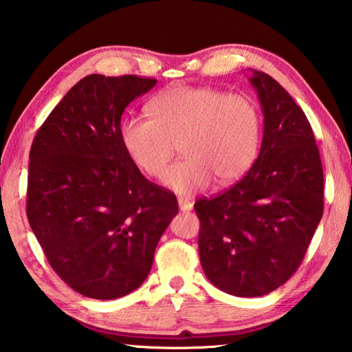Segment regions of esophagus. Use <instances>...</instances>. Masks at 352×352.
I'll list each match as a JSON object with an SVG mask.
<instances>
[{"label":"esophagus","mask_w":352,"mask_h":352,"mask_svg":"<svg viewBox=\"0 0 352 352\" xmlns=\"http://www.w3.org/2000/svg\"><path fill=\"white\" fill-rule=\"evenodd\" d=\"M178 206H180L182 211H190V210H192L194 205H192V201H190V200L180 197V199H178Z\"/></svg>","instance_id":"34e87169"}]
</instances>
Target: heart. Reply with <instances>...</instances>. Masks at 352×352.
Masks as SVG:
<instances>
[{
    "label": "heart",
    "instance_id": "b5f03b06",
    "mask_svg": "<svg viewBox=\"0 0 352 352\" xmlns=\"http://www.w3.org/2000/svg\"><path fill=\"white\" fill-rule=\"evenodd\" d=\"M147 111L151 118L121 122V144L130 162L152 178L163 177L178 144L183 158L164 175L166 186L178 194L205 188L212 178L233 183L254 163L261 119L247 96L178 87L152 99Z\"/></svg>",
    "mask_w": 352,
    "mask_h": 352
}]
</instances>
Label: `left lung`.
Returning <instances> with one entry per match:
<instances>
[{"label":"left lung","mask_w":352,"mask_h":352,"mask_svg":"<svg viewBox=\"0 0 352 352\" xmlns=\"http://www.w3.org/2000/svg\"><path fill=\"white\" fill-rule=\"evenodd\" d=\"M250 82L264 113L259 157L243 178L195 201L206 278L234 296L270 294L294 275L323 216V166L307 118L272 76Z\"/></svg>","instance_id":"left-lung-1"}]
</instances>
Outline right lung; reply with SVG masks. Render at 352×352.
<instances>
[{"instance_id":"add662e5","label":"right lung","mask_w":352,"mask_h":352,"mask_svg":"<svg viewBox=\"0 0 352 352\" xmlns=\"http://www.w3.org/2000/svg\"><path fill=\"white\" fill-rule=\"evenodd\" d=\"M157 79L83 77L50 113L29 153L26 214L47 262L80 295L115 300L144 283L178 212L119 138L121 116Z\"/></svg>"}]
</instances>
